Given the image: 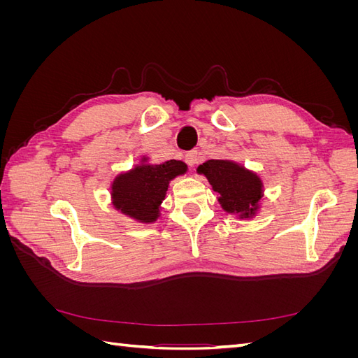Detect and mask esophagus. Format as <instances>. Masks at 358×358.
<instances>
[{
	"label": "esophagus",
	"instance_id": "1",
	"mask_svg": "<svg viewBox=\"0 0 358 358\" xmlns=\"http://www.w3.org/2000/svg\"><path fill=\"white\" fill-rule=\"evenodd\" d=\"M185 162L189 167H194L199 162V155H197V150H191L185 155Z\"/></svg>",
	"mask_w": 358,
	"mask_h": 358
}]
</instances>
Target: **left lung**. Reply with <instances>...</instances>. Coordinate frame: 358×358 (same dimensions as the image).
Returning <instances> with one entry per match:
<instances>
[{
	"instance_id": "obj_1",
	"label": "left lung",
	"mask_w": 358,
	"mask_h": 358,
	"mask_svg": "<svg viewBox=\"0 0 358 358\" xmlns=\"http://www.w3.org/2000/svg\"><path fill=\"white\" fill-rule=\"evenodd\" d=\"M199 171L208 178L212 188L220 192L224 210L241 213V218L254 215L262 199V182L257 175L236 162L224 159L206 161Z\"/></svg>"
}]
</instances>
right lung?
Returning <instances> with one entry per match:
<instances>
[{"instance_id": "obj_1", "label": "right lung", "mask_w": 358, "mask_h": 358, "mask_svg": "<svg viewBox=\"0 0 358 358\" xmlns=\"http://www.w3.org/2000/svg\"><path fill=\"white\" fill-rule=\"evenodd\" d=\"M187 171L182 161L170 159L158 166H138L117 176L112 187L115 208L142 222L158 218L159 204L164 200L169 182Z\"/></svg>"}]
</instances>
